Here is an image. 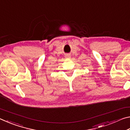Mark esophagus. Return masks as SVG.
<instances>
[{
  "instance_id": "obj_1",
  "label": "esophagus",
  "mask_w": 130,
  "mask_h": 130,
  "mask_svg": "<svg viewBox=\"0 0 130 130\" xmlns=\"http://www.w3.org/2000/svg\"><path fill=\"white\" fill-rule=\"evenodd\" d=\"M68 57H69V56H68Z\"/></svg>"
}]
</instances>
